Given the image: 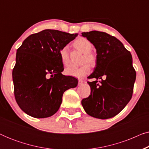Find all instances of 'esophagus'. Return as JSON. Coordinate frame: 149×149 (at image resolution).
I'll return each mask as SVG.
<instances>
[{
    "mask_svg": "<svg viewBox=\"0 0 149 149\" xmlns=\"http://www.w3.org/2000/svg\"><path fill=\"white\" fill-rule=\"evenodd\" d=\"M83 83V81L82 80H81V79H79V85H81Z\"/></svg>",
    "mask_w": 149,
    "mask_h": 149,
    "instance_id": "obj_1",
    "label": "esophagus"
}]
</instances>
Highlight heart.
<instances>
[{
    "label": "heart",
    "mask_w": 149,
    "mask_h": 149,
    "mask_svg": "<svg viewBox=\"0 0 149 149\" xmlns=\"http://www.w3.org/2000/svg\"><path fill=\"white\" fill-rule=\"evenodd\" d=\"M74 47L84 54L82 60V64L88 63L91 66H94L96 62V58L91 51L93 49V45L88 39L85 38H79L74 42ZM59 56L62 64L64 66H68L70 64L69 58V49L68 46H64L59 51ZM89 64H85L79 68H68L65 72L69 76L78 79H83L89 74L91 71Z\"/></svg>",
    "instance_id": "b5f03b06"
}]
</instances>
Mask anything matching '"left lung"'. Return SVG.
I'll use <instances>...</instances> for the list:
<instances>
[{"label":"left lung","mask_w":149,"mask_h":149,"mask_svg":"<svg viewBox=\"0 0 149 149\" xmlns=\"http://www.w3.org/2000/svg\"><path fill=\"white\" fill-rule=\"evenodd\" d=\"M96 49V63L88 82L91 94L81 101L89 116L107 119L115 117L123 110L132 98L136 81V71L132 56L123 43L115 36L103 32H83ZM105 79H102V77ZM97 79H101L100 84Z\"/></svg>","instance_id":"left-lung-1"}]
</instances>
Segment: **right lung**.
Masks as SVG:
<instances>
[{"mask_svg":"<svg viewBox=\"0 0 149 149\" xmlns=\"http://www.w3.org/2000/svg\"><path fill=\"white\" fill-rule=\"evenodd\" d=\"M77 34L47 29L28 36L16 54L13 70L14 94L22 111L34 118H47L58 111L63 93L77 86L74 77L62 74L59 51Z\"/></svg>","mask_w":149,"mask_h":149,"instance_id":"add662e5","label":"right lung"}]
</instances>
